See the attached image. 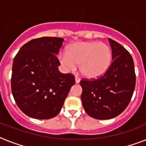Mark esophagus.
I'll return each mask as SVG.
<instances>
[{"label":"esophagus","mask_w":146,"mask_h":146,"mask_svg":"<svg viewBox=\"0 0 146 146\" xmlns=\"http://www.w3.org/2000/svg\"><path fill=\"white\" fill-rule=\"evenodd\" d=\"M75 80H76V83H79V82H80V78H79L78 76H76Z\"/></svg>","instance_id":"esophagus-1"}]
</instances>
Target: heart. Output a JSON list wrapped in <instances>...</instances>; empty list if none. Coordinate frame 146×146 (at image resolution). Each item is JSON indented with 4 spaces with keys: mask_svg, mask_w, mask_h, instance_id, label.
I'll return each instance as SVG.
<instances>
[{
    "mask_svg": "<svg viewBox=\"0 0 146 146\" xmlns=\"http://www.w3.org/2000/svg\"><path fill=\"white\" fill-rule=\"evenodd\" d=\"M59 60L69 70H73L79 65L80 73L84 76L96 79L104 75L111 66L112 50L104 42H76L66 52L60 54Z\"/></svg>",
    "mask_w": 146,
    "mask_h": 146,
    "instance_id": "1",
    "label": "heart"
}]
</instances>
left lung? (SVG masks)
<instances>
[{"instance_id":"1","label":"left lung","mask_w":146,"mask_h":146,"mask_svg":"<svg viewBox=\"0 0 146 146\" xmlns=\"http://www.w3.org/2000/svg\"><path fill=\"white\" fill-rule=\"evenodd\" d=\"M113 61L106 73L97 79H82V106L90 117L108 120L118 116L128 106L136 86L133 57L118 42L108 38Z\"/></svg>"}]
</instances>
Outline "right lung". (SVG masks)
<instances>
[{
    "mask_svg": "<svg viewBox=\"0 0 146 146\" xmlns=\"http://www.w3.org/2000/svg\"><path fill=\"white\" fill-rule=\"evenodd\" d=\"M64 40L42 37L25 44L13 59L11 76L13 96L19 109L29 117L40 120L58 114L75 76L61 73L56 54Z\"/></svg>",
    "mask_w": 146,
    "mask_h": 146,
    "instance_id": "obj_1",
    "label": "right lung"
}]
</instances>
